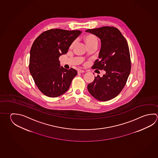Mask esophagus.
I'll use <instances>...</instances> for the list:
<instances>
[{
	"instance_id": "esophagus-1",
	"label": "esophagus",
	"mask_w": 158,
	"mask_h": 158,
	"mask_svg": "<svg viewBox=\"0 0 158 158\" xmlns=\"http://www.w3.org/2000/svg\"><path fill=\"white\" fill-rule=\"evenodd\" d=\"M78 73H84V71L83 70L79 69L78 70Z\"/></svg>"
}]
</instances>
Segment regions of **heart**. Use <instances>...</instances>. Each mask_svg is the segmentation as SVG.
Instances as JSON below:
<instances>
[{
    "mask_svg": "<svg viewBox=\"0 0 158 158\" xmlns=\"http://www.w3.org/2000/svg\"><path fill=\"white\" fill-rule=\"evenodd\" d=\"M84 41L88 48L93 45H97L98 43V40L97 39V36L92 34H88L84 36ZM75 42L74 41L70 45V48L72 49L75 45Z\"/></svg>",
    "mask_w": 158,
    "mask_h": 158,
    "instance_id": "obj_1",
    "label": "heart"
}]
</instances>
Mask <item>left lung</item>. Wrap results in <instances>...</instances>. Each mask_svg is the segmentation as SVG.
<instances>
[{"mask_svg":"<svg viewBox=\"0 0 158 158\" xmlns=\"http://www.w3.org/2000/svg\"><path fill=\"white\" fill-rule=\"evenodd\" d=\"M101 40L99 59L94 69L104 70L102 77L98 75L88 85L89 93L97 100L105 102L116 97L126 84L131 70L130 52L127 42L121 32L113 27L87 29Z\"/></svg>","mask_w":158,"mask_h":158,"instance_id":"8db88e82","label":"left lung"}]
</instances>
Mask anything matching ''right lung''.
I'll use <instances>...</instances> for the list:
<instances>
[{
	"label": "right lung",
	"mask_w": 158,
	"mask_h": 158,
	"mask_svg": "<svg viewBox=\"0 0 158 158\" xmlns=\"http://www.w3.org/2000/svg\"><path fill=\"white\" fill-rule=\"evenodd\" d=\"M80 31L52 29L45 31L31 48L29 70L39 90L47 97L56 98L69 88L77 74L75 69L60 67L59 58L65 54Z\"/></svg>",
	"instance_id": "1"
}]
</instances>
